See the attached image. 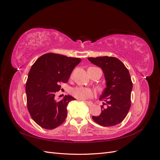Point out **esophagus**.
I'll return each mask as SVG.
<instances>
[{
    "mask_svg": "<svg viewBox=\"0 0 160 160\" xmlns=\"http://www.w3.org/2000/svg\"><path fill=\"white\" fill-rule=\"evenodd\" d=\"M84 102L88 105H89V106H91L92 105H93V103L92 102H91V101H84Z\"/></svg>",
    "mask_w": 160,
    "mask_h": 160,
    "instance_id": "esophagus-1",
    "label": "esophagus"
}]
</instances>
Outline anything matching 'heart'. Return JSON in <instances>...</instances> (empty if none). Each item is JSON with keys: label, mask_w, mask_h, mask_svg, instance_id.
<instances>
[{"label": "heart", "mask_w": 160, "mask_h": 160, "mask_svg": "<svg viewBox=\"0 0 160 160\" xmlns=\"http://www.w3.org/2000/svg\"><path fill=\"white\" fill-rule=\"evenodd\" d=\"M71 93L74 98L79 100L88 99L93 96V91L83 87H77L74 88L72 90Z\"/></svg>", "instance_id": "1"}]
</instances>
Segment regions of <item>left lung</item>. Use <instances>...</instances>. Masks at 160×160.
<instances>
[{
	"label": "left lung",
	"instance_id": "1",
	"mask_svg": "<svg viewBox=\"0 0 160 160\" xmlns=\"http://www.w3.org/2000/svg\"><path fill=\"white\" fill-rule=\"evenodd\" d=\"M88 60L101 67L106 81V88L99 98L106 103L101 106V114L92 118L101 126H114L122 122L131 107L133 84L129 72L122 61L113 57H89Z\"/></svg>",
	"mask_w": 160,
	"mask_h": 160
}]
</instances>
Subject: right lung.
<instances>
[{"instance_id":"right-lung-1","label":"right lung","mask_w":160,"mask_h":160,"mask_svg":"<svg viewBox=\"0 0 160 160\" xmlns=\"http://www.w3.org/2000/svg\"><path fill=\"white\" fill-rule=\"evenodd\" d=\"M81 61L55 53H46L35 62L28 72L25 91L27 104L32 119L41 128L52 129L59 126L67 115V107L71 95L55 99L61 83H67L71 72Z\"/></svg>"}]
</instances>
